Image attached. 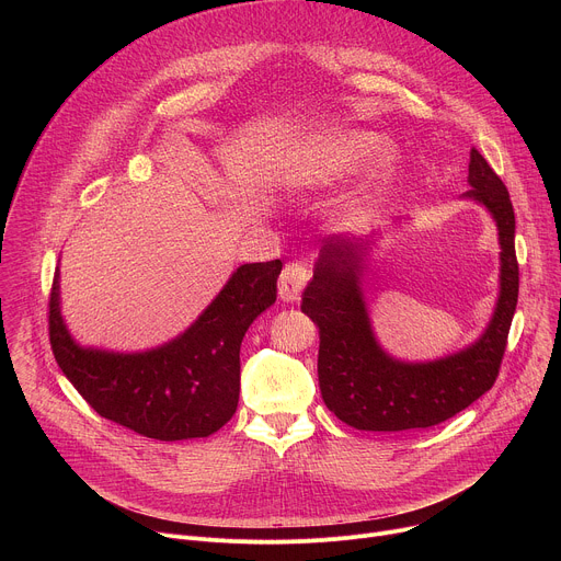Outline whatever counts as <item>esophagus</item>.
<instances>
[{
    "mask_svg": "<svg viewBox=\"0 0 561 561\" xmlns=\"http://www.w3.org/2000/svg\"><path fill=\"white\" fill-rule=\"evenodd\" d=\"M308 277H310V273H308V268L304 264H299V262L288 264L282 271V275H279V284H277L279 297L284 301H290V304L297 301L301 290H304V286H306V282H308Z\"/></svg>",
    "mask_w": 561,
    "mask_h": 561,
    "instance_id": "obj_1",
    "label": "esophagus"
}]
</instances>
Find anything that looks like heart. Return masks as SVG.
<instances>
[{
  "mask_svg": "<svg viewBox=\"0 0 561 561\" xmlns=\"http://www.w3.org/2000/svg\"><path fill=\"white\" fill-rule=\"evenodd\" d=\"M383 146L386 139L373 130L331 128L314 133L284 150L273 182L288 193L322 191L357 175L368 163L362 180L333 208L337 224H355L370 215L392 186L397 157Z\"/></svg>",
  "mask_w": 561,
  "mask_h": 561,
  "instance_id": "b5f03b06",
  "label": "heart"
}]
</instances>
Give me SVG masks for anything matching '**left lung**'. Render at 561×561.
<instances>
[{
  "instance_id": "1",
  "label": "left lung",
  "mask_w": 561,
  "mask_h": 561,
  "mask_svg": "<svg viewBox=\"0 0 561 561\" xmlns=\"http://www.w3.org/2000/svg\"><path fill=\"white\" fill-rule=\"evenodd\" d=\"M461 197L484 206L500 237V295L484 333L466 348L431 362H404L381 348L364 297V275L381 232L327 237L301 312L319 329L317 375L324 404L357 431H411L442 424L468 409L497 379L519 293L515 213L504 182L470 150Z\"/></svg>"
}]
</instances>
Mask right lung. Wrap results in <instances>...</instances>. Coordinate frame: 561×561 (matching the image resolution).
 Masks as SVG:
<instances>
[{"label": "right lung", "instance_id": "1", "mask_svg": "<svg viewBox=\"0 0 561 561\" xmlns=\"http://www.w3.org/2000/svg\"><path fill=\"white\" fill-rule=\"evenodd\" d=\"M279 273V260L242 264L184 333L148 351L119 353L82 346L70 335L57 268L48 314L53 355L102 417L159 442L208 437L237 411L239 346L275 304Z\"/></svg>", "mask_w": 561, "mask_h": 561}]
</instances>
